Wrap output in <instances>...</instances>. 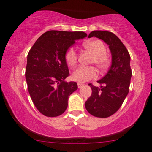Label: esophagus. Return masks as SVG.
<instances>
[{
  "mask_svg": "<svg viewBox=\"0 0 152 152\" xmlns=\"http://www.w3.org/2000/svg\"><path fill=\"white\" fill-rule=\"evenodd\" d=\"M77 86H78V88H81V87H83V83H77Z\"/></svg>",
  "mask_w": 152,
  "mask_h": 152,
  "instance_id": "1",
  "label": "esophagus"
}]
</instances>
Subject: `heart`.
<instances>
[{
	"label": "heart",
	"instance_id": "b5f03b06",
	"mask_svg": "<svg viewBox=\"0 0 152 152\" xmlns=\"http://www.w3.org/2000/svg\"><path fill=\"white\" fill-rule=\"evenodd\" d=\"M83 47L93 55L91 64H94L100 71H103L109 67L110 58L106 55V48L100 40H91L85 42ZM66 61L69 66H75L77 61V54L74 48H69L66 53ZM97 72L93 66H80L72 73V77L79 83H85L94 78Z\"/></svg>",
	"mask_w": 152,
	"mask_h": 152
}]
</instances>
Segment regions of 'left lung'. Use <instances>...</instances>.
<instances>
[{
  "label": "left lung",
  "mask_w": 152,
  "mask_h": 152,
  "mask_svg": "<svg viewBox=\"0 0 152 152\" xmlns=\"http://www.w3.org/2000/svg\"><path fill=\"white\" fill-rule=\"evenodd\" d=\"M94 37L109 45L112 65L107 74L97 81L100 87L91 84V95L85 103L86 110L97 118H108L121 108L129 91L132 69L130 55L121 40L112 32L93 31L88 37Z\"/></svg>",
  "instance_id": "obj_1"
}]
</instances>
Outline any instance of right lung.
<instances>
[{"label": "right lung", "mask_w": 152, "mask_h": 152, "mask_svg": "<svg viewBox=\"0 0 152 152\" xmlns=\"http://www.w3.org/2000/svg\"><path fill=\"white\" fill-rule=\"evenodd\" d=\"M86 36L83 31L51 30L43 33L28 52L26 80L31 100L42 115L58 117L66 109L77 84L64 80L69 75L66 53L76 40Z\"/></svg>", "instance_id": "add662e5"}]
</instances>
